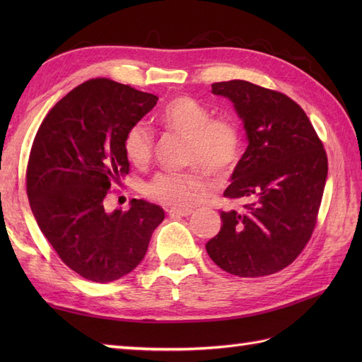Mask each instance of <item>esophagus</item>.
Wrapping results in <instances>:
<instances>
[{"label":"esophagus","mask_w":362,"mask_h":362,"mask_svg":"<svg viewBox=\"0 0 362 362\" xmlns=\"http://www.w3.org/2000/svg\"><path fill=\"white\" fill-rule=\"evenodd\" d=\"M168 213H169V216H171V218H183V216H189V214L193 213V210H189V209H171Z\"/></svg>","instance_id":"34e87169"}]
</instances>
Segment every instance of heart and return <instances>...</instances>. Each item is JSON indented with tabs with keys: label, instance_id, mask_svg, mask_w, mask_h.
Listing matches in <instances>:
<instances>
[{
	"label": "heart",
	"instance_id": "heart-1",
	"mask_svg": "<svg viewBox=\"0 0 362 362\" xmlns=\"http://www.w3.org/2000/svg\"><path fill=\"white\" fill-rule=\"evenodd\" d=\"M161 127L187 138L185 161L214 174H227L236 166L243 151L241 130L228 118H213L211 112L193 98L180 96L168 103L157 115ZM124 153L130 163H149L153 134L146 122L130 127L124 136ZM211 183L204 171L158 173L146 183L144 194L160 204L189 206L210 193Z\"/></svg>",
	"mask_w": 362,
	"mask_h": 362
}]
</instances>
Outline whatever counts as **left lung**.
I'll list each match as a JSON object with an SVG mask.
<instances>
[{
	"label": "left lung",
	"mask_w": 362,
	"mask_h": 362,
	"mask_svg": "<svg viewBox=\"0 0 362 362\" xmlns=\"http://www.w3.org/2000/svg\"><path fill=\"white\" fill-rule=\"evenodd\" d=\"M211 93L232 101L247 149L224 191L243 199L240 211H221L210 258L238 276L281 271L310 241L324 194L328 160L302 107L280 91L247 81L216 82Z\"/></svg>",
	"instance_id": "1"
}]
</instances>
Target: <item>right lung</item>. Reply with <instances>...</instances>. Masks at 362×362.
I'll list each match as a JSON object with an SVG mask.
<instances>
[{
    "label": "right lung",
    "mask_w": 362,
    "mask_h": 362,
    "mask_svg": "<svg viewBox=\"0 0 362 362\" xmlns=\"http://www.w3.org/2000/svg\"><path fill=\"white\" fill-rule=\"evenodd\" d=\"M157 96L109 79L71 90L46 115L28 161L30 210L64 263L91 281L109 283L141 263L165 211L143 199L107 211L109 189L129 174L124 136Z\"/></svg>",
    "instance_id": "1"
}]
</instances>
